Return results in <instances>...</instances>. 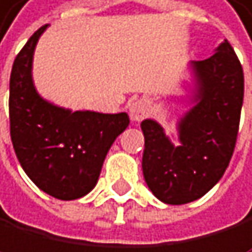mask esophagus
I'll list each match as a JSON object with an SVG mask.
<instances>
[{
    "mask_svg": "<svg viewBox=\"0 0 252 252\" xmlns=\"http://www.w3.org/2000/svg\"><path fill=\"white\" fill-rule=\"evenodd\" d=\"M149 113V106L144 100H136V101H131L130 106H128V114H130V119L133 122H139L143 121L144 117Z\"/></svg>",
    "mask_w": 252,
    "mask_h": 252,
    "instance_id": "obj_1",
    "label": "esophagus"
}]
</instances>
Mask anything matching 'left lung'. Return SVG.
<instances>
[{"label":"left lung","mask_w":252,"mask_h":252,"mask_svg":"<svg viewBox=\"0 0 252 252\" xmlns=\"http://www.w3.org/2000/svg\"><path fill=\"white\" fill-rule=\"evenodd\" d=\"M189 67L194 105L177 122L179 144L157 121L141 122L146 184L171 205L193 202L218 184L234 154L243 105V68L227 40Z\"/></svg>","instance_id":"8db88e82"}]
</instances>
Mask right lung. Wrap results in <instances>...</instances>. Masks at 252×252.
<instances>
[{"label": "right lung", "mask_w": 252, "mask_h": 252, "mask_svg": "<svg viewBox=\"0 0 252 252\" xmlns=\"http://www.w3.org/2000/svg\"><path fill=\"white\" fill-rule=\"evenodd\" d=\"M47 26L31 35L12 65L10 138L26 176L43 193L73 201L95 187L109 147L130 119L127 113L72 111L40 97L32 81V56Z\"/></svg>", "instance_id": "right-lung-1"}]
</instances>
